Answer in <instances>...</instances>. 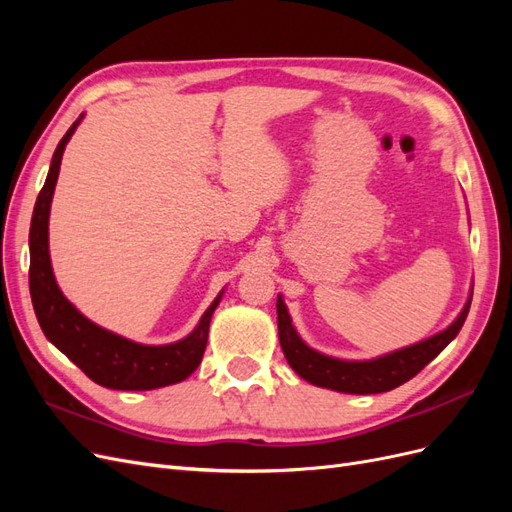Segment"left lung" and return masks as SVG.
<instances>
[{
	"label": "left lung",
	"instance_id": "obj_1",
	"mask_svg": "<svg viewBox=\"0 0 512 512\" xmlns=\"http://www.w3.org/2000/svg\"><path fill=\"white\" fill-rule=\"evenodd\" d=\"M470 303L472 294L468 297V303L463 305L461 314L455 318V322L448 324L444 331L431 335L429 339H423V342L378 356V359L371 361H342L335 359V356H327L314 348H309L299 337L297 329L292 327V320L282 294L277 297V331H280V344L288 365L297 371L303 380L322 386V389H331L339 393H386L414 378L418 371H421L429 361L436 359V356L453 342L457 333L461 331L463 322L468 318Z\"/></svg>",
	"mask_w": 512,
	"mask_h": 512
}]
</instances>
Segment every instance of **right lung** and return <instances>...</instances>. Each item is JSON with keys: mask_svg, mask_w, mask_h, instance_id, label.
I'll return each instance as SVG.
<instances>
[{"mask_svg": "<svg viewBox=\"0 0 512 512\" xmlns=\"http://www.w3.org/2000/svg\"><path fill=\"white\" fill-rule=\"evenodd\" d=\"M81 119L83 115L72 123L53 153L49 175L38 194L32 228H29V292H32L36 318L46 339L64 352L76 367H81L91 380L106 389L151 391L177 384L188 378L203 361L209 322L222 299V292L207 307V312L188 337L166 346H145L87 320L64 297L55 282L49 256L51 200L59 177L61 156H64V149Z\"/></svg>", "mask_w": 512, "mask_h": 512, "instance_id": "right-lung-1", "label": "right lung"}]
</instances>
